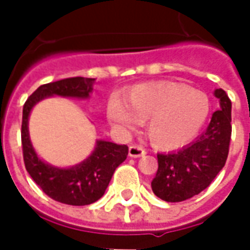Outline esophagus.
<instances>
[{"instance_id":"34e87169","label":"esophagus","mask_w":250,"mask_h":250,"mask_svg":"<svg viewBox=\"0 0 250 250\" xmlns=\"http://www.w3.org/2000/svg\"><path fill=\"white\" fill-rule=\"evenodd\" d=\"M146 150L143 148V147L138 146V145H132V146H130V148H128V155H130L131 158H141L143 157V155H146Z\"/></svg>"}]
</instances>
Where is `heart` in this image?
Segmentation results:
<instances>
[{
	"label": "heart",
	"instance_id": "b5f03b06",
	"mask_svg": "<svg viewBox=\"0 0 250 250\" xmlns=\"http://www.w3.org/2000/svg\"><path fill=\"white\" fill-rule=\"evenodd\" d=\"M125 101L112 96L107 104L108 119L123 130L147 122V136L161 150H174L198 135L210 112L208 95L171 82L145 83L130 88Z\"/></svg>",
	"mask_w": 250,
	"mask_h": 250
}]
</instances>
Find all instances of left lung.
<instances>
[{
	"mask_svg": "<svg viewBox=\"0 0 250 250\" xmlns=\"http://www.w3.org/2000/svg\"><path fill=\"white\" fill-rule=\"evenodd\" d=\"M220 100L208 128L182 150L158 154V171L151 188L166 202H181L208 188L225 166L231 136V102L224 89H215Z\"/></svg>",
	"mask_w": 250,
	"mask_h": 250,
	"instance_id": "8db88e82",
	"label": "left lung"
}]
</instances>
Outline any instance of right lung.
<instances>
[{
    "instance_id": "right-lung-1",
    "label": "right lung",
    "mask_w": 250,
    "mask_h": 250,
    "mask_svg": "<svg viewBox=\"0 0 250 250\" xmlns=\"http://www.w3.org/2000/svg\"><path fill=\"white\" fill-rule=\"evenodd\" d=\"M93 83L95 79L69 77L40 85L25 102L22 109L21 143L25 168L48 197L62 204L84 206L102 198L116 167L125 161L128 147L98 141L93 152L85 161L69 168L55 167L41 161L30 143L29 114L35 104L55 95L64 98H89Z\"/></svg>"
}]
</instances>
